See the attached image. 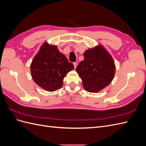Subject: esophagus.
<instances>
[{
	"mask_svg": "<svg viewBox=\"0 0 146 146\" xmlns=\"http://www.w3.org/2000/svg\"><path fill=\"white\" fill-rule=\"evenodd\" d=\"M74 69H76L77 66V63H74Z\"/></svg>",
	"mask_w": 146,
	"mask_h": 146,
	"instance_id": "esophagus-1",
	"label": "esophagus"
}]
</instances>
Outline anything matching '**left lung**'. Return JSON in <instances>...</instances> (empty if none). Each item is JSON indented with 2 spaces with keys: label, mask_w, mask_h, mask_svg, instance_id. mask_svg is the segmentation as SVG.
Returning <instances> with one entry per match:
<instances>
[{
  "label": "left lung",
  "mask_w": 146,
  "mask_h": 146,
  "mask_svg": "<svg viewBox=\"0 0 146 146\" xmlns=\"http://www.w3.org/2000/svg\"><path fill=\"white\" fill-rule=\"evenodd\" d=\"M84 60L76 68L83 86L90 92H98L113 80L116 66L112 56L102 45L98 44L83 53Z\"/></svg>",
  "instance_id": "obj_1"
}]
</instances>
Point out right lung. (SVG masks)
<instances>
[{
  "label": "right lung",
  "mask_w": 146,
  "mask_h": 146,
  "mask_svg": "<svg viewBox=\"0 0 146 146\" xmlns=\"http://www.w3.org/2000/svg\"><path fill=\"white\" fill-rule=\"evenodd\" d=\"M74 69V65L61 53L57 46L44 42L30 64L33 81L47 91L53 92L62 87L63 79Z\"/></svg>",
  "instance_id": "obj_1"
}]
</instances>
